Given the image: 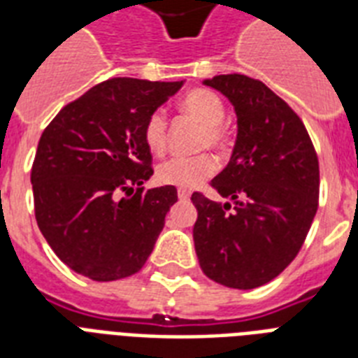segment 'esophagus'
Segmentation results:
<instances>
[{
    "mask_svg": "<svg viewBox=\"0 0 358 358\" xmlns=\"http://www.w3.org/2000/svg\"><path fill=\"white\" fill-rule=\"evenodd\" d=\"M189 196H191L189 191H185V189H180L178 191V199H180V201H189Z\"/></svg>",
    "mask_w": 358,
    "mask_h": 358,
    "instance_id": "34e87169",
    "label": "esophagus"
}]
</instances>
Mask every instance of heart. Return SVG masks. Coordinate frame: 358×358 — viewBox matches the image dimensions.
I'll return each mask as SVG.
<instances>
[{
	"label": "heart",
	"mask_w": 358,
	"mask_h": 358,
	"mask_svg": "<svg viewBox=\"0 0 358 358\" xmlns=\"http://www.w3.org/2000/svg\"><path fill=\"white\" fill-rule=\"evenodd\" d=\"M182 111L191 119L202 124V134L199 139V148H213L224 152L229 146V135L223 126L224 103L213 91L195 89L182 98ZM143 139L146 148L162 156L167 148V119L163 111H154L143 128ZM217 171V162L212 154H199L193 157H173L163 162L156 169V178L159 184L193 189L204 180L210 178Z\"/></svg>",
	"instance_id": "obj_1"
}]
</instances>
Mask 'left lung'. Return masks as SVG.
Segmentation results:
<instances>
[{"label":"left lung","mask_w":358,"mask_h":358,"mask_svg":"<svg viewBox=\"0 0 358 358\" xmlns=\"http://www.w3.org/2000/svg\"><path fill=\"white\" fill-rule=\"evenodd\" d=\"M234 106L238 137L212 180L230 202L193 193V239L208 278L238 289L264 286L289 266L317 212L320 163L303 120L262 81L243 74L204 80Z\"/></svg>","instance_id":"1"}]
</instances>
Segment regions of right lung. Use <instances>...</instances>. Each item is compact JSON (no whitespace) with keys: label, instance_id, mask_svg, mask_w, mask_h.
Returning a JSON list of instances; mask_svg holds the SVG:
<instances>
[{"label":"right lung","instance_id":"1","mask_svg":"<svg viewBox=\"0 0 358 358\" xmlns=\"http://www.w3.org/2000/svg\"><path fill=\"white\" fill-rule=\"evenodd\" d=\"M182 85L102 81L42 131L31 169L36 224L72 271L108 282L145 266L178 193L143 187L154 174L143 128Z\"/></svg>","mask_w":358,"mask_h":358}]
</instances>
